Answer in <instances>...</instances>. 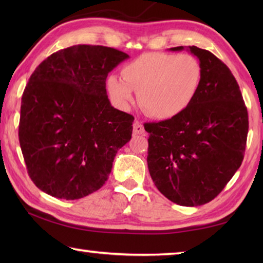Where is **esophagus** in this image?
<instances>
[{
    "instance_id": "1",
    "label": "esophagus",
    "mask_w": 263,
    "mask_h": 263,
    "mask_svg": "<svg viewBox=\"0 0 263 263\" xmlns=\"http://www.w3.org/2000/svg\"><path fill=\"white\" fill-rule=\"evenodd\" d=\"M133 133L135 135H145V128L139 121H135L133 123Z\"/></svg>"
}]
</instances>
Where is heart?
I'll return each instance as SVG.
<instances>
[{
  "mask_svg": "<svg viewBox=\"0 0 263 263\" xmlns=\"http://www.w3.org/2000/svg\"><path fill=\"white\" fill-rule=\"evenodd\" d=\"M122 79L111 75L106 87L123 108L130 105L138 92L139 105L151 117L172 119L193 103L201 87L202 66L191 54L145 53L123 66Z\"/></svg>",
  "mask_w": 263,
  "mask_h": 263,
  "instance_id": "heart-1",
  "label": "heart"
}]
</instances>
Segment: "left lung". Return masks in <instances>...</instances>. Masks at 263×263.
<instances>
[{"label": "left lung", "mask_w": 263, "mask_h": 263, "mask_svg": "<svg viewBox=\"0 0 263 263\" xmlns=\"http://www.w3.org/2000/svg\"><path fill=\"white\" fill-rule=\"evenodd\" d=\"M188 48L202 66L195 100L177 117L144 126L149 133L147 164L155 186L179 205L198 206L217 197L241 166L248 114L228 66L206 50Z\"/></svg>", "instance_id": "8db88e82"}]
</instances>
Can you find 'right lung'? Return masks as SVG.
Here are the masks:
<instances>
[{"label": "right lung", "instance_id": "right-lung-1", "mask_svg": "<svg viewBox=\"0 0 263 263\" xmlns=\"http://www.w3.org/2000/svg\"><path fill=\"white\" fill-rule=\"evenodd\" d=\"M127 58L112 47L74 45L46 58L30 77L18 138L29 176L44 193L79 199L108 180L135 117L111 106L105 80Z\"/></svg>", "mask_w": 263, "mask_h": 263}]
</instances>
